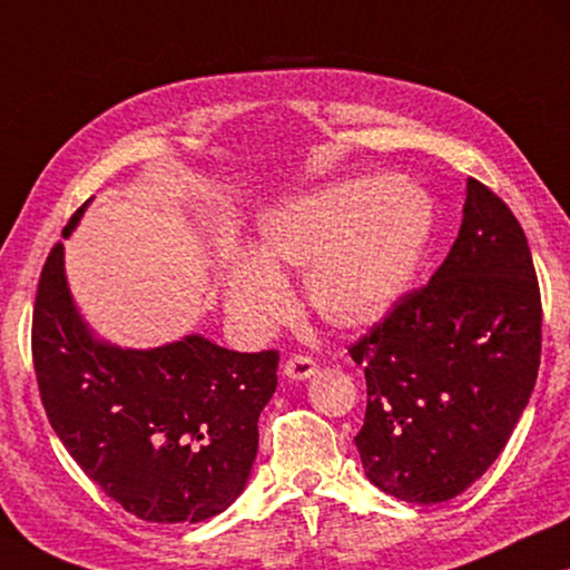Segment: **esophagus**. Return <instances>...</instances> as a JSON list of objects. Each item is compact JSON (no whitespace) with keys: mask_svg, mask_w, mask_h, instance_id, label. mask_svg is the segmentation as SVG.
Returning <instances> with one entry per match:
<instances>
[{"mask_svg":"<svg viewBox=\"0 0 570 570\" xmlns=\"http://www.w3.org/2000/svg\"><path fill=\"white\" fill-rule=\"evenodd\" d=\"M315 372V362L308 354H293L285 362V374L291 380H308V376Z\"/></svg>","mask_w":570,"mask_h":570,"instance_id":"34e87169","label":"esophagus"}]
</instances>
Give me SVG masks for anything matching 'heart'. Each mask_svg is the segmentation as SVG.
<instances>
[{
	"mask_svg": "<svg viewBox=\"0 0 570 570\" xmlns=\"http://www.w3.org/2000/svg\"><path fill=\"white\" fill-rule=\"evenodd\" d=\"M431 200L397 178H356L295 198L259 226L257 257L234 262L226 303L262 334L291 311L279 273L305 275L313 311L334 328L380 321L413 277L431 234Z\"/></svg>",
	"mask_w": 570,
	"mask_h": 570,
	"instance_id": "b5f03b06",
	"label": "heart"
}]
</instances>
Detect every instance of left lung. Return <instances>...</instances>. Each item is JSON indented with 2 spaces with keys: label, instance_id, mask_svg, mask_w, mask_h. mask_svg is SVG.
<instances>
[{
  "label": "left lung",
  "instance_id": "obj_1",
  "mask_svg": "<svg viewBox=\"0 0 570 570\" xmlns=\"http://www.w3.org/2000/svg\"><path fill=\"white\" fill-rule=\"evenodd\" d=\"M540 285L510 206L476 178L456 242L348 354L366 376L356 449L372 484L449 502L492 466L538 380Z\"/></svg>",
  "mask_w": 570,
  "mask_h": 570
}]
</instances>
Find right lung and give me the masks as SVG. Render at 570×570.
Instances as JSON below:
<instances>
[{
    "label": "right lung",
    "mask_w": 570,
    "mask_h": 570,
    "mask_svg": "<svg viewBox=\"0 0 570 570\" xmlns=\"http://www.w3.org/2000/svg\"><path fill=\"white\" fill-rule=\"evenodd\" d=\"M277 362L275 348L239 354L204 336L153 352L99 344L68 293L63 244L42 265L32 308L42 407L83 474L139 520L200 522L242 494Z\"/></svg>",
    "instance_id": "right-lung-1"
}]
</instances>
